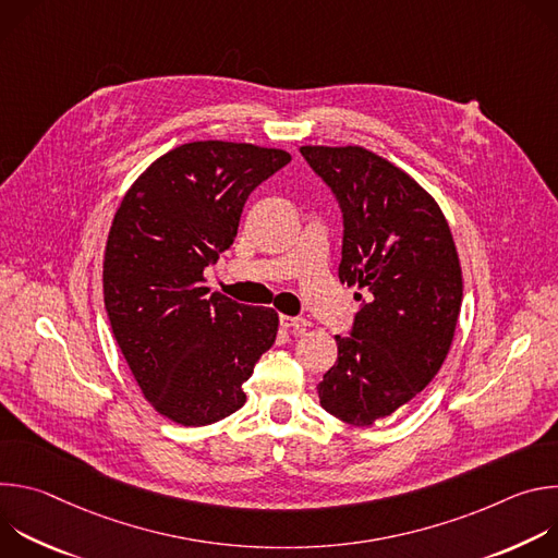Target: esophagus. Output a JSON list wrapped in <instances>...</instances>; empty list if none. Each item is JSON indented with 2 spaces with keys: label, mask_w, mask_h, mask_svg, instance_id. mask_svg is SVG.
<instances>
[{
  "label": "esophagus",
  "mask_w": 558,
  "mask_h": 558,
  "mask_svg": "<svg viewBox=\"0 0 558 558\" xmlns=\"http://www.w3.org/2000/svg\"><path fill=\"white\" fill-rule=\"evenodd\" d=\"M280 327L282 329H291L293 333H300L308 327V323L304 320V317H293V315H280Z\"/></svg>",
  "instance_id": "obj_1"
}]
</instances>
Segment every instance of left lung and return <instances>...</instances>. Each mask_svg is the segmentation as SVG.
<instances>
[{
	"label": "left lung",
	"instance_id": "1",
	"mask_svg": "<svg viewBox=\"0 0 558 558\" xmlns=\"http://www.w3.org/2000/svg\"><path fill=\"white\" fill-rule=\"evenodd\" d=\"M300 154L342 211L340 282L366 289L317 395L333 417L371 426L409 404L448 355L463 298L457 250L430 194L381 156L355 145Z\"/></svg>",
	"mask_w": 558,
	"mask_h": 558
}]
</instances>
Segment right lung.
<instances>
[{
	"mask_svg": "<svg viewBox=\"0 0 558 558\" xmlns=\"http://www.w3.org/2000/svg\"><path fill=\"white\" fill-rule=\"evenodd\" d=\"M291 161L250 143H185L151 163L121 201L106 245L104 300L145 400L183 426L241 409L243 384L271 349L278 313L203 287L233 245L250 194Z\"/></svg>",
	"mask_w": 558,
	"mask_h": 558,
	"instance_id": "obj_1",
	"label": "right lung"
}]
</instances>
